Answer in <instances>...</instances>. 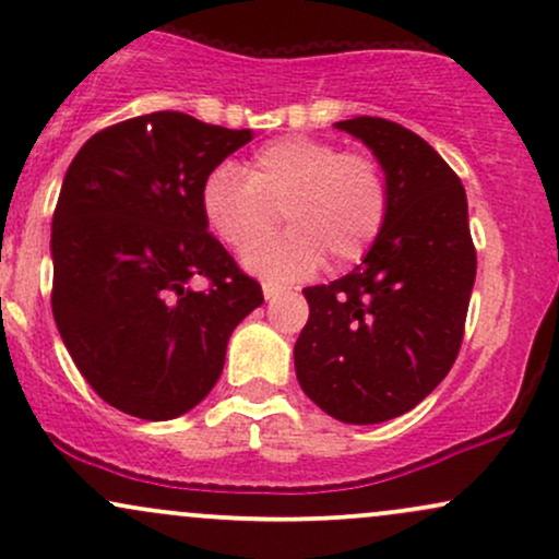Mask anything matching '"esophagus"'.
<instances>
[{
	"instance_id": "esophagus-1",
	"label": "esophagus",
	"mask_w": 559,
	"mask_h": 559,
	"mask_svg": "<svg viewBox=\"0 0 559 559\" xmlns=\"http://www.w3.org/2000/svg\"><path fill=\"white\" fill-rule=\"evenodd\" d=\"M281 292H284V286H281V284H273V281H265V284H262V294H265V299L278 297Z\"/></svg>"
}]
</instances>
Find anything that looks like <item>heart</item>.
Masks as SVG:
<instances>
[{"mask_svg": "<svg viewBox=\"0 0 559 559\" xmlns=\"http://www.w3.org/2000/svg\"><path fill=\"white\" fill-rule=\"evenodd\" d=\"M389 207V178L376 157L307 136L260 146L243 173L217 165L199 189L204 223L236 252L267 239L284 213L292 230L243 258L271 278H299L323 258L331 267L362 260L386 226Z\"/></svg>", "mask_w": 559, "mask_h": 559, "instance_id": "obj_1", "label": "heart"}]
</instances>
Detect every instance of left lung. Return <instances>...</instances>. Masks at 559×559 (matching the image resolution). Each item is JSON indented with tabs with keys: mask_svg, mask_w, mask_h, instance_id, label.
<instances>
[{
	"mask_svg": "<svg viewBox=\"0 0 559 559\" xmlns=\"http://www.w3.org/2000/svg\"><path fill=\"white\" fill-rule=\"evenodd\" d=\"M336 128L373 150L391 207L355 271L305 288L310 318L294 368L331 418L370 426L420 404L457 360L476 247L463 183L426 139L370 115Z\"/></svg>",
	"mask_w": 559,
	"mask_h": 559,
	"instance_id": "obj_1",
	"label": "left lung"
}]
</instances>
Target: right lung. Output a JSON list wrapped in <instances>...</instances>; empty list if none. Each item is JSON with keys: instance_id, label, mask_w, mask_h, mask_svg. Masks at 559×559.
I'll return each instance as SVG.
<instances>
[{"instance_id": "obj_1", "label": "right lung", "mask_w": 559, "mask_h": 559, "mask_svg": "<svg viewBox=\"0 0 559 559\" xmlns=\"http://www.w3.org/2000/svg\"><path fill=\"white\" fill-rule=\"evenodd\" d=\"M247 141V128L165 110L94 133L70 163L52 217L55 323L120 413L170 420L197 407L230 333L265 299L199 210L204 176Z\"/></svg>"}]
</instances>
